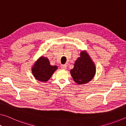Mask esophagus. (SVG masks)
I'll return each mask as SVG.
<instances>
[{"label":"esophagus","instance_id":"esophagus-1","mask_svg":"<svg viewBox=\"0 0 126 126\" xmlns=\"http://www.w3.org/2000/svg\"><path fill=\"white\" fill-rule=\"evenodd\" d=\"M67 67V65H61V68L63 69H66Z\"/></svg>","mask_w":126,"mask_h":126}]
</instances>
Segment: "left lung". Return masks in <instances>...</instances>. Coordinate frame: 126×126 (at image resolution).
Returning a JSON list of instances; mask_svg holds the SVG:
<instances>
[{"label": "left lung", "mask_w": 126, "mask_h": 126, "mask_svg": "<svg viewBox=\"0 0 126 126\" xmlns=\"http://www.w3.org/2000/svg\"><path fill=\"white\" fill-rule=\"evenodd\" d=\"M96 69L91 59L86 52H82L80 57L75 61L74 67L70 73L74 82L79 84H85L94 77Z\"/></svg>", "instance_id": "1"}]
</instances>
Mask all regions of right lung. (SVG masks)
Listing matches in <instances>:
<instances>
[{
    "instance_id": "obj_1",
    "label": "right lung",
    "mask_w": 126,
    "mask_h": 126,
    "mask_svg": "<svg viewBox=\"0 0 126 126\" xmlns=\"http://www.w3.org/2000/svg\"><path fill=\"white\" fill-rule=\"evenodd\" d=\"M57 67L51 66L47 58L41 57L34 64L32 69V73L36 79L46 82L51 78Z\"/></svg>"
}]
</instances>
